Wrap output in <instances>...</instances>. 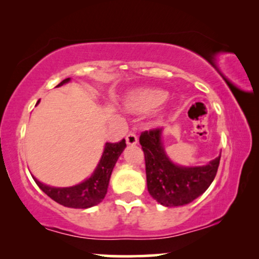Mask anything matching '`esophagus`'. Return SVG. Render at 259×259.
<instances>
[{
    "mask_svg": "<svg viewBox=\"0 0 259 259\" xmlns=\"http://www.w3.org/2000/svg\"><path fill=\"white\" fill-rule=\"evenodd\" d=\"M126 143L128 145H136L138 143V137L133 131H131V132H128V134L126 136Z\"/></svg>",
    "mask_w": 259,
    "mask_h": 259,
    "instance_id": "1",
    "label": "esophagus"
}]
</instances>
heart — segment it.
Returning <instances> with one entry per match:
<instances>
[{"instance_id":"1","label":"heart","mask_w":259,"mask_h":259,"mask_svg":"<svg viewBox=\"0 0 259 259\" xmlns=\"http://www.w3.org/2000/svg\"><path fill=\"white\" fill-rule=\"evenodd\" d=\"M167 99L165 91L146 88L133 92L126 101L127 108L136 113H146L159 107Z\"/></svg>"}]
</instances>
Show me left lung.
Returning <instances> with one entry per match:
<instances>
[{"label": "left lung", "mask_w": 259, "mask_h": 259, "mask_svg": "<svg viewBox=\"0 0 259 259\" xmlns=\"http://www.w3.org/2000/svg\"><path fill=\"white\" fill-rule=\"evenodd\" d=\"M161 128L141 132L148 192L164 206H182L193 201L208 189L217 175L221 155L206 166L182 167L172 164L161 146Z\"/></svg>", "instance_id": "1"}]
</instances>
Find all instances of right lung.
<instances>
[{
  "label": "right lung",
  "mask_w": 259,
  "mask_h": 259,
  "mask_svg": "<svg viewBox=\"0 0 259 259\" xmlns=\"http://www.w3.org/2000/svg\"><path fill=\"white\" fill-rule=\"evenodd\" d=\"M69 77L61 81L58 86H62L63 83L68 82ZM126 147L125 139L118 141V143H107L105 146L104 154H102L101 160L99 162L97 169L90 179L84 180L83 183L72 187H51L45 185L35 179L37 186L51 197L56 203L63 205L67 207L73 208H87L94 205L101 203L106 193H107V187L111 178L113 167H114L116 160L122 153L123 148Z\"/></svg>",
  "instance_id": "1"
}]
</instances>
